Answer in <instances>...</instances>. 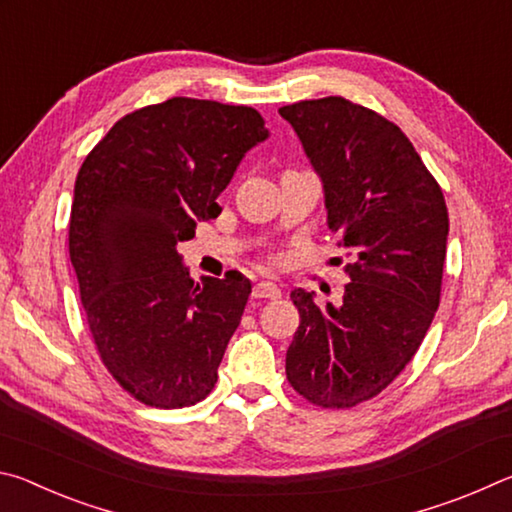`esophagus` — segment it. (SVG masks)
<instances>
[{"instance_id":"obj_1","label":"esophagus","mask_w":512,"mask_h":512,"mask_svg":"<svg viewBox=\"0 0 512 512\" xmlns=\"http://www.w3.org/2000/svg\"><path fill=\"white\" fill-rule=\"evenodd\" d=\"M282 296V291L277 284L273 282H257L253 287V298H268V300H277Z\"/></svg>"}]
</instances>
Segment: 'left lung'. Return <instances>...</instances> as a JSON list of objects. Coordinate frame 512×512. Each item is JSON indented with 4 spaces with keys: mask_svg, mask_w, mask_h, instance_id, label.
I'll return each mask as SVG.
<instances>
[{
    "mask_svg": "<svg viewBox=\"0 0 512 512\" xmlns=\"http://www.w3.org/2000/svg\"><path fill=\"white\" fill-rule=\"evenodd\" d=\"M323 180L327 225L350 250L341 305L291 291L300 325L287 379L307 402L350 409L379 395L418 352L447 253L443 189L400 126L343 97L280 108Z\"/></svg>",
    "mask_w": 512,
    "mask_h": 512,
    "instance_id": "obj_1",
    "label": "left lung"
}]
</instances>
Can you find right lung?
I'll return each mask as SVG.
<instances>
[{
    "label": "right lung",
    "mask_w": 512,
    "mask_h": 512,
    "mask_svg": "<svg viewBox=\"0 0 512 512\" xmlns=\"http://www.w3.org/2000/svg\"><path fill=\"white\" fill-rule=\"evenodd\" d=\"M266 137L255 108L173 97L121 117L81 164L69 259L103 366L146 406L212 393L250 280L194 282L178 244L221 214L216 198Z\"/></svg>",
    "instance_id": "right-lung-1"
}]
</instances>
